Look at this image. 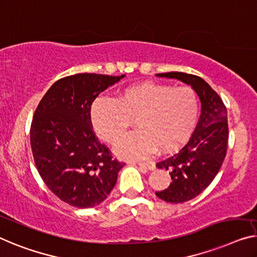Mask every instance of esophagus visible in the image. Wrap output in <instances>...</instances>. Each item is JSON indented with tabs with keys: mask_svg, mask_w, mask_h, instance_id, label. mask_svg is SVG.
<instances>
[{
	"mask_svg": "<svg viewBox=\"0 0 257 257\" xmlns=\"http://www.w3.org/2000/svg\"><path fill=\"white\" fill-rule=\"evenodd\" d=\"M137 165L139 166H142V167H145V168H149V170H155L156 168V166H155V164H152V163H137Z\"/></svg>",
	"mask_w": 257,
	"mask_h": 257,
	"instance_id": "34e87169",
	"label": "esophagus"
}]
</instances>
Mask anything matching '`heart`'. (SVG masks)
<instances>
[{
    "label": "heart",
    "instance_id": "1",
    "mask_svg": "<svg viewBox=\"0 0 257 257\" xmlns=\"http://www.w3.org/2000/svg\"><path fill=\"white\" fill-rule=\"evenodd\" d=\"M200 100L193 87L143 82L124 87L114 100L100 98L91 107V123L102 141L115 144L133 121L139 132L116 145L124 159H141L156 149L160 153L179 150L194 132Z\"/></svg>",
    "mask_w": 257,
    "mask_h": 257
}]
</instances>
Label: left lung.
I'll use <instances>...</instances> for the list:
<instances>
[{
	"mask_svg": "<svg viewBox=\"0 0 257 257\" xmlns=\"http://www.w3.org/2000/svg\"><path fill=\"white\" fill-rule=\"evenodd\" d=\"M157 76L188 84L202 104L200 121L188 143L156 165L167 170L172 178L166 189L156 191L157 196L170 203H182L200 195L223 165L228 143L227 110L217 92L198 76L178 71Z\"/></svg>",
	"mask_w": 257,
	"mask_h": 257,
	"instance_id": "left-lung-1",
	"label": "left lung"
}]
</instances>
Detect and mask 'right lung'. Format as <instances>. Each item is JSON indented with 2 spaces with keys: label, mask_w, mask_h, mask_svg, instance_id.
<instances>
[{
  "label": "right lung",
  "mask_w": 257,
  "mask_h": 257,
  "mask_svg": "<svg viewBox=\"0 0 257 257\" xmlns=\"http://www.w3.org/2000/svg\"><path fill=\"white\" fill-rule=\"evenodd\" d=\"M121 76L76 74L49 87L34 112L30 137L34 163L46 186L76 208L106 200L124 163L112 159L92 129L91 105Z\"/></svg>",
  "instance_id": "1"
}]
</instances>
